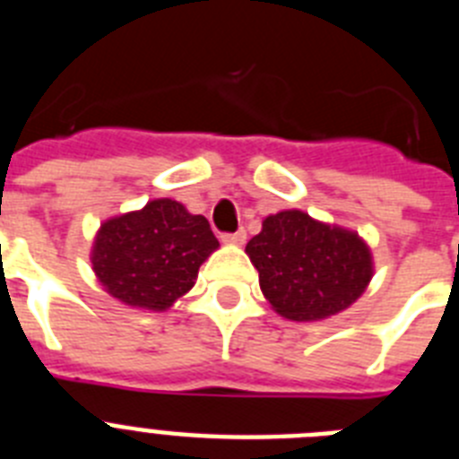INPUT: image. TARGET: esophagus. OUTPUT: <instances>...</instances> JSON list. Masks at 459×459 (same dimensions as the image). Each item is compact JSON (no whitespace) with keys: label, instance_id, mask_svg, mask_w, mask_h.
Wrapping results in <instances>:
<instances>
[{"label":"esophagus","instance_id":"obj_1","mask_svg":"<svg viewBox=\"0 0 459 459\" xmlns=\"http://www.w3.org/2000/svg\"><path fill=\"white\" fill-rule=\"evenodd\" d=\"M221 238L225 243H234V246H241V243L246 241V230H237V232H232V234H222Z\"/></svg>","mask_w":459,"mask_h":459}]
</instances>
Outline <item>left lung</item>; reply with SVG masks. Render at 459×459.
Wrapping results in <instances>:
<instances>
[{
  "instance_id": "obj_1",
  "label": "left lung",
  "mask_w": 459,
  "mask_h": 459,
  "mask_svg": "<svg viewBox=\"0 0 459 459\" xmlns=\"http://www.w3.org/2000/svg\"><path fill=\"white\" fill-rule=\"evenodd\" d=\"M275 312L296 322L331 317L366 291L372 255L356 232L303 211H280L246 246Z\"/></svg>"
}]
</instances>
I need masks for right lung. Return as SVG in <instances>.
Wrapping results in <instances>:
<instances>
[{"mask_svg":"<svg viewBox=\"0 0 459 459\" xmlns=\"http://www.w3.org/2000/svg\"><path fill=\"white\" fill-rule=\"evenodd\" d=\"M216 248L204 216L163 197L105 221L93 241L91 264L105 291L121 303L168 310L195 285L202 262Z\"/></svg>","mask_w":459,"mask_h":459,"instance_id":"obj_1","label":"right lung"}]
</instances>
